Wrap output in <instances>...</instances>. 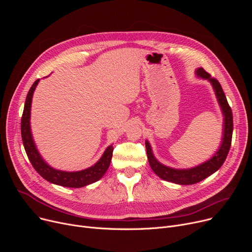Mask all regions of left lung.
<instances>
[{
	"mask_svg": "<svg viewBox=\"0 0 252 252\" xmlns=\"http://www.w3.org/2000/svg\"><path fill=\"white\" fill-rule=\"evenodd\" d=\"M197 75L202 78L208 79V81L213 85L216 95L218 98V101L220 105L221 111L223 113V136H222V142L220 149L215 154V156L211 159L207 160L206 162L198 165L193 168L189 169H175L171 167H167L161 163L158 162L155 157L153 156L150 144L148 141H146V151H147V157L149 160V164L154 173L159 177L160 179L171 182L179 185H192L200 182L214 173L222 165V163L226 160L228 156L231 143H232V135H233V114L230 105L227 101L226 95L221 89L220 84L217 78L211 76L208 72H206L203 68H198L196 71Z\"/></svg>",
	"mask_w": 252,
	"mask_h": 252,
	"instance_id": "obj_1",
	"label": "left lung"
}]
</instances>
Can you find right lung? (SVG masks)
<instances>
[{"mask_svg": "<svg viewBox=\"0 0 252 252\" xmlns=\"http://www.w3.org/2000/svg\"><path fill=\"white\" fill-rule=\"evenodd\" d=\"M38 81L39 79H36L28 93V96H26V100L24 104L22 117H21V137H22L23 146L33 168L37 171L39 176H42L48 182L59 185V186H63V187L81 188V187L87 186V185L99 181L104 176L106 170L108 169L110 165L112 153H113L112 146H109L105 150L104 154L100 158V160L96 164L81 171H74V173L57 170L55 168L51 167L43 160V158L37 152L32 137V133H31L30 118H31L32 99Z\"/></svg>", "mask_w": 252, "mask_h": 252, "instance_id": "add662e5", "label": "right lung"}]
</instances>
